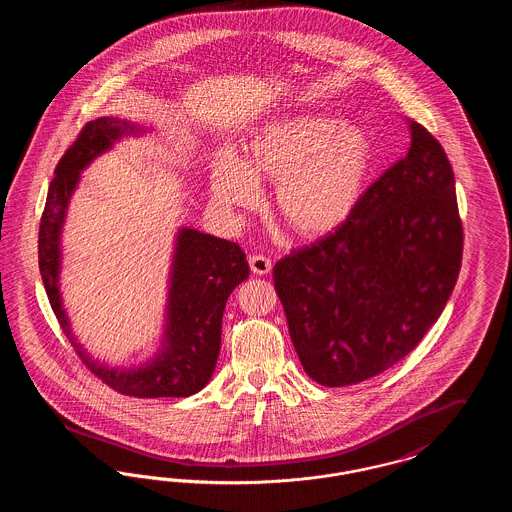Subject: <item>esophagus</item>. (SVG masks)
I'll return each mask as SVG.
<instances>
[{"instance_id":"1","label":"esophagus","mask_w":512,"mask_h":512,"mask_svg":"<svg viewBox=\"0 0 512 512\" xmlns=\"http://www.w3.org/2000/svg\"><path fill=\"white\" fill-rule=\"evenodd\" d=\"M249 267H251L253 274H257V276H267L268 272L272 270V263H270L268 257L253 255V257H249Z\"/></svg>"}]
</instances>
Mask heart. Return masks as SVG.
<instances>
[{"label": "heart", "instance_id": "heart-1", "mask_svg": "<svg viewBox=\"0 0 512 512\" xmlns=\"http://www.w3.org/2000/svg\"><path fill=\"white\" fill-rule=\"evenodd\" d=\"M376 147L365 126L324 113L268 121L245 140L240 161L224 155L211 171L222 209H251L259 182H274L272 203L295 236L318 240L351 219L365 197Z\"/></svg>", "mask_w": 512, "mask_h": 512}]
</instances>
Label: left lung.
I'll use <instances>...</instances> for the list:
<instances>
[{
  "instance_id": "obj_1",
  "label": "left lung",
  "mask_w": 512,
  "mask_h": 512,
  "mask_svg": "<svg viewBox=\"0 0 512 512\" xmlns=\"http://www.w3.org/2000/svg\"><path fill=\"white\" fill-rule=\"evenodd\" d=\"M407 126V155L366 190L355 215L274 267L293 347L320 386L359 384L399 363L455 288V174L438 140L418 122Z\"/></svg>"
}]
</instances>
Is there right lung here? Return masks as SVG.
Listing matches in <instances>:
<instances>
[{"mask_svg": "<svg viewBox=\"0 0 512 512\" xmlns=\"http://www.w3.org/2000/svg\"><path fill=\"white\" fill-rule=\"evenodd\" d=\"M146 130V126L117 117H99L88 122L73 146L67 149L49 184L40 222V274L61 328L84 365L107 386L142 399L188 397L211 380L219 359L226 301L234 288L249 276V265L240 245L190 226L178 228L172 249L161 345L142 365L113 366L94 359L76 341L61 295V236L71 197L80 184V174L122 138L140 136Z\"/></svg>", "mask_w": 512, "mask_h": 512, "instance_id": "right-lung-1", "label": "right lung"}]
</instances>
